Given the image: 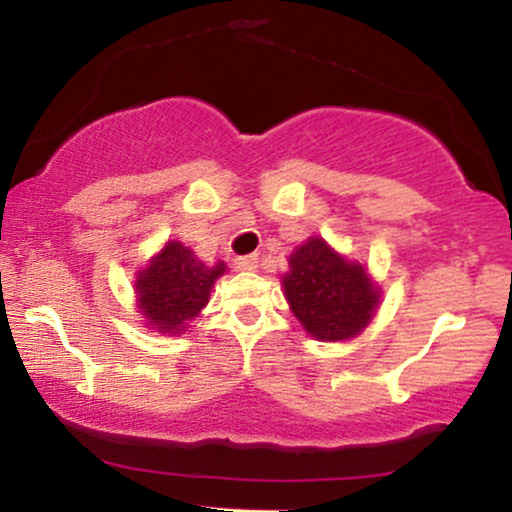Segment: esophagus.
<instances>
[{"label": "esophagus", "instance_id": "obj_1", "mask_svg": "<svg viewBox=\"0 0 512 512\" xmlns=\"http://www.w3.org/2000/svg\"><path fill=\"white\" fill-rule=\"evenodd\" d=\"M236 269H238V272H255V269H257V255L236 257Z\"/></svg>", "mask_w": 512, "mask_h": 512}]
</instances>
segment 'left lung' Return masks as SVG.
Returning <instances> with one entry per match:
<instances>
[{
  "label": "left lung",
  "mask_w": 512,
  "mask_h": 512,
  "mask_svg": "<svg viewBox=\"0 0 512 512\" xmlns=\"http://www.w3.org/2000/svg\"><path fill=\"white\" fill-rule=\"evenodd\" d=\"M286 301L310 337L344 342L366 330L380 303V289L366 267L344 260L322 238H308L289 257L281 276Z\"/></svg>",
  "instance_id": "1"
}]
</instances>
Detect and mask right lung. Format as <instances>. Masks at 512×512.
Instances as JSON below:
<instances>
[{
  "label": "right lung",
  "mask_w": 512,
  "mask_h": 512,
  "mask_svg": "<svg viewBox=\"0 0 512 512\" xmlns=\"http://www.w3.org/2000/svg\"><path fill=\"white\" fill-rule=\"evenodd\" d=\"M223 272V262L209 267L178 240H168L134 281L146 325L161 334L185 332L187 322L195 320L209 303L211 286Z\"/></svg>",
  "instance_id": "obj_1"
}]
</instances>
